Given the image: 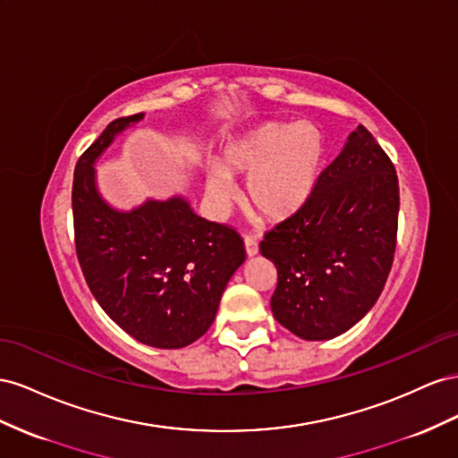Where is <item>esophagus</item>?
I'll return each mask as SVG.
<instances>
[{"mask_svg": "<svg viewBox=\"0 0 458 458\" xmlns=\"http://www.w3.org/2000/svg\"><path fill=\"white\" fill-rule=\"evenodd\" d=\"M245 253H247V257H255L259 253V243L255 238H251V236L245 238Z\"/></svg>", "mask_w": 458, "mask_h": 458, "instance_id": "esophagus-1", "label": "esophagus"}]
</instances>
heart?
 Returning <instances> with one entry per match:
<instances>
[{
  "label": "heart",
  "instance_id": "b5f03b06",
  "mask_svg": "<svg viewBox=\"0 0 458 458\" xmlns=\"http://www.w3.org/2000/svg\"><path fill=\"white\" fill-rule=\"evenodd\" d=\"M324 138L309 121H267L230 138L205 182L207 198L226 205L232 178H247V208L270 222L293 218L310 201L324 168Z\"/></svg>",
  "mask_w": 458,
  "mask_h": 458
}]
</instances>
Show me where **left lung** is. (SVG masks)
Listing matches in <instances>:
<instances>
[{
  "instance_id": "8db88e82",
  "label": "left lung",
  "mask_w": 458,
  "mask_h": 458,
  "mask_svg": "<svg viewBox=\"0 0 458 458\" xmlns=\"http://www.w3.org/2000/svg\"><path fill=\"white\" fill-rule=\"evenodd\" d=\"M394 163L359 124L320 174L310 201L260 242L278 270L272 315L307 342L352 328L380 297L397 240Z\"/></svg>"
}]
</instances>
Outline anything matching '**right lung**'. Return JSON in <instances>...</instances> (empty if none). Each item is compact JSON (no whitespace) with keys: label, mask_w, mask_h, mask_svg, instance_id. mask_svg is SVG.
Wrapping results in <instances>:
<instances>
[{"label":"right lung","mask_w":458,"mask_h":458,"mask_svg":"<svg viewBox=\"0 0 458 458\" xmlns=\"http://www.w3.org/2000/svg\"><path fill=\"white\" fill-rule=\"evenodd\" d=\"M143 113L113 121L78 159L72 182L76 255L101 309L157 349H180L213 324L226 284L245 260L236 230L205 220L184 195L123 211L103 198L96 163Z\"/></svg>","instance_id":"1"}]
</instances>
